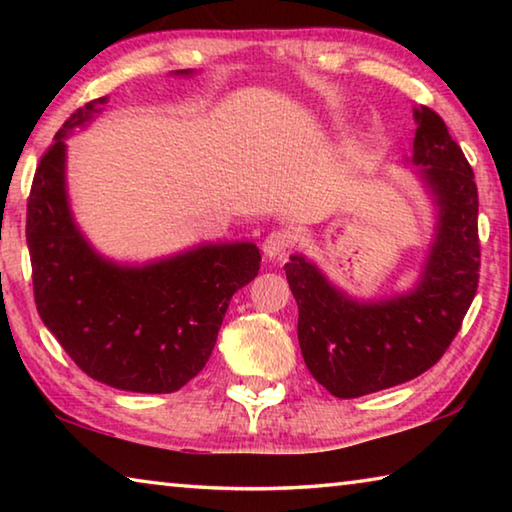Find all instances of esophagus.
Masks as SVG:
<instances>
[{
  "instance_id": "34e87169",
  "label": "esophagus",
  "mask_w": 512,
  "mask_h": 512,
  "mask_svg": "<svg viewBox=\"0 0 512 512\" xmlns=\"http://www.w3.org/2000/svg\"><path fill=\"white\" fill-rule=\"evenodd\" d=\"M291 246H293V235H291V232H287V230H273L271 235L264 239L262 250H264L266 257L280 259V257L287 255V250Z\"/></svg>"
}]
</instances>
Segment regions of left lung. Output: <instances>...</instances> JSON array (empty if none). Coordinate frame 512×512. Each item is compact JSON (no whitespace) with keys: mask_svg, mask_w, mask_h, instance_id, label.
Wrapping results in <instances>:
<instances>
[{"mask_svg":"<svg viewBox=\"0 0 512 512\" xmlns=\"http://www.w3.org/2000/svg\"><path fill=\"white\" fill-rule=\"evenodd\" d=\"M413 164L438 203V235L418 289L361 305L345 298L305 257L284 266L298 302V341L311 375L334 397L350 400L415 379L447 352L479 287V194L474 171L427 106Z\"/></svg>","mask_w":512,"mask_h":512,"instance_id":"8db88e82","label":"left lung"}]
</instances>
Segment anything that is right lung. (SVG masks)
<instances>
[{
    "label": "right lung",
    "mask_w": 512,
    "mask_h": 512,
    "mask_svg": "<svg viewBox=\"0 0 512 512\" xmlns=\"http://www.w3.org/2000/svg\"><path fill=\"white\" fill-rule=\"evenodd\" d=\"M106 101L69 115L33 176V296L42 323L85 375L119 391L173 393L205 368L230 298L257 275L262 255L255 244L198 246L128 268L94 253L67 207L65 137Z\"/></svg>",
    "instance_id": "1"
}]
</instances>
